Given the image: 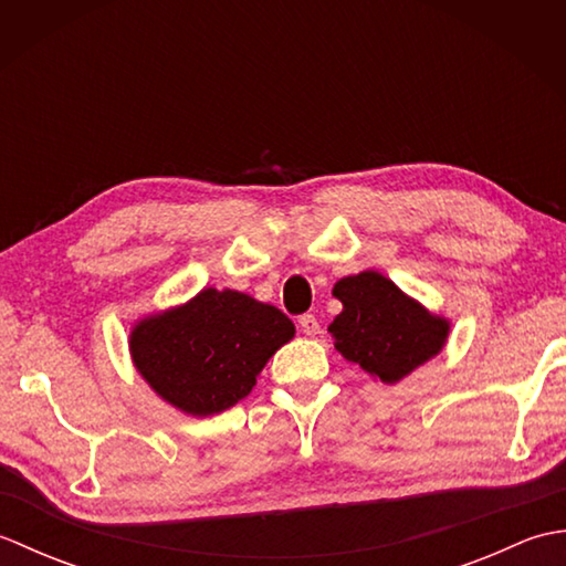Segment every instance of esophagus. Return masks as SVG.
<instances>
[{"mask_svg":"<svg viewBox=\"0 0 566 566\" xmlns=\"http://www.w3.org/2000/svg\"><path fill=\"white\" fill-rule=\"evenodd\" d=\"M298 326H302V331H304L306 335H316V333L321 331L318 318L311 316V314H304L302 318H298Z\"/></svg>","mask_w":566,"mask_h":566,"instance_id":"esophagus-1","label":"esophagus"}]
</instances>
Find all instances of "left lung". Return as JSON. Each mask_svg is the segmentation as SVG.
I'll return each instance as SVG.
<instances>
[{
  "label": "left lung",
  "instance_id": "1",
  "mask_svg": "<svg viewBox=\"0 0 566 566\" xmlns=\"http://www.w3.org/2000/svg\"><path fill=\"white\" fill-rule=\"evenodd\" d=\"M333 296L343 304L328 326L335 350L384 384L401 381L448 343L450 321L375 270L343 276Z\"/></svg>",
  "mask_w": 566,
  "mask_h": 566
}]
</instances>
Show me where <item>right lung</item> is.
<instances>
[{
  "label": "right lung",
  "mask_w": 566,
  "mask_h": 566,
  "mask_svg": "<svg viewBox=\"0 0 566 566\" xmlns=\"http://www.w3.org/2000/svg\"><path fill=\"white\" fill-rule=\"evenodd\" d=\"M292 338L294 323L280 308L209 286L138 321L128 347L138 375L163 401L203 418L245 399L268 359Z\"/></svg>",
  "instance_id": "add662e5"
}]
</instances>
